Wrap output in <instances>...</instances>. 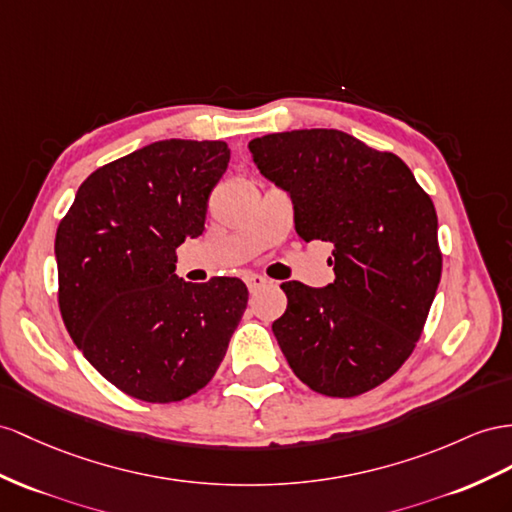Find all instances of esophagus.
<instances>
[{
    "instance_id": "34e87169",
    "label": "esophagus",
    "mask_w": 512,
    "mask_h": 512,
    "mask_svg": "<svg viewBox=\"0 0 512 512\" xmlns=\"http://www.w3.org/2000/svg\"><path fill=\"white\" fill-rule=\"evenodd\" d=\"M244 281H246V287H248V290H251V292H257V290H261V287H264V285H268V279L261 277V274H246Z\"/></svg>"
}]
</instances>
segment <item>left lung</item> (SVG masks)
Returning a JSON list of instances; mask_svg holds the SVG:
<instances>
[{"mask_svg": "<svg viewBox=\"0 0 512 512\" xmlns=\"http://www.w3.org/2000/svg\"><path fill=\"white\" fill-rule=\"evenodd\" d=\"M253 162L294 201L300 240L331 242L335 283H283L272 331L309 389L352 398L411 357L441 279L437 212L398 155L337 129L248 142Z\"/></svg>", "mask_w": 512, "mask_h": 512, "instance_id": "obj_1", "label": "left lung"}]
</instances>
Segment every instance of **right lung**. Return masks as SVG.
Returning <instances> with one entry per match:
<instances>
[{"label": "right lung", "instance_id": "obj_1", "mask_svg": "<svg viewBox=\"0 0 512 512\" xmlns=\"http://www.w3.org/2000/svg\"><path fill=\"white\" fill-rule=\"evenodd\" d=\"M222 140H160L90 173L56 231L58 305L93 368L142 402L201 391L225 359L248 290L188 283L177 246L205 229L229 166Z\"/></svg>", "mask_w": 512, "mask_h": 512}]
</instances>
